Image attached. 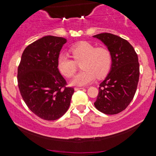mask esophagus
Returning <instances> with one entry per match:
<instances>
[{
  "label": "esophagus",
  "instance_id": "esophagus-1",
  "mask_svg": "<svg viewBox=\"0 0 156 156\" xmlns=\"http://www.w3.org/2000/svg\"><path fill=\"white\" fill-rule=\"evenodd\" d=\"M84 89V87H75V90H83Z\"/></svg>",
  "mask_w": 156,
  "mask_h": 156
}]
</instances>
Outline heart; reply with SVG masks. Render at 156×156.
Instances as JSON below:
<instances>
[{
  "instance_id": "obj_1",
  "label": "heart",
  "mask_w": 156,
  "mask_h": 156,
  "mask_svg": "<svg viewBox=\"0 0 156 156\" xmlns=\"http://www.w3.org/2000/svg\"><path fill=\"white\" fill-rule=\"evenodd\" d=\"M72 58L66 54H60L57 59L59 72L66 78H72L81 63L83 69L72 80L75 85H87L96 79L101 78L109 72L112 66V55L107 48H97L88 42L83 41L74 45L70 49Z\"/></svg>"
}]
</instances>
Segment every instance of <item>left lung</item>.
Masks as SVG:
<instances>
[{
  "label": "left lung",
  "instance_id": "8db88e82",
  "mask_svg": "<svg viewBox=\"0 0 156 156\" xmlns=\"http://www.w3.org/2000/svg\"><path fill=\"white\" fill-rule=\"evenodd\" d=\"M107 47L112 55V67L100 84L95 107L106 115L125 110L133 100L140 76L138 56L125 39L110 33L94 35Z\"/></svg>",
  "mask_w": 156,
  "mask_h": 156
}]
</instances>
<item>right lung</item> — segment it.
<instances>
[{
  "label": "right lung",
  "instance_id": "1",
  "mask_svg": "<svg viewBox=\"0 0 156 156\" xmlns=\"http://www.w3.org/2000/svg\"><path fill=\"white\" fill-rule=\"evenodd\" d=\"M62 37L48 35L29 44L18 66L17 81L22 97L29 108L41 119L54 121L69 109L74 88L66 87L57 67Z\"/></svg>",
  "mask_w": 156,
  "mask_h": 156
}]
</instances>
